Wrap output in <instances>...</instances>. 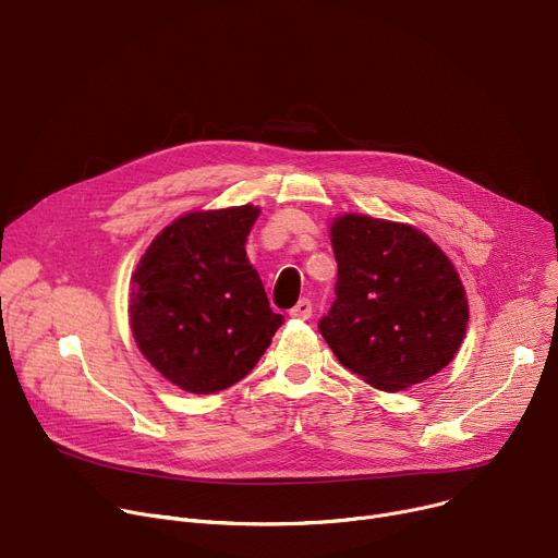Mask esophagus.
I'll list each match as a JSON object with an SVG mask.
<instances>
[{
    "label": "esophagus",
    "instance_id": "obj_1",
    "mask_svg": "<svg viewBox=\"0 0 558 558\" xmlns=\"http://www.w3.org/2000/svg\"><path fill=\"white\" fill-rule=\"evenodd\" d=\"M289 316L291 318H298V320H307V318H312V302L307 300V298H302L298 305L289 312Z\"/></svg>",
    "mask_w": 558,
    "mask_h": 558
}]
</instances>
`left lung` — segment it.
I'll use <instances>...</instances> for the list:
<instances>
[{
    "instance_id": "left-lung-1",
    "label": "left lung",
    "mask_w": 558,
    "mask_h": 558,
    "mask_svg": "<svg viewBox=\"0 0 558 558\" xmlns=\"http://www.w3.org/2000/svg\"><path fill=\"white\" fill-rule=\"evenodd\" d=\"M336 300L318 329L367 385L400 391L451 363L470 320L459 271L412 225L344 214L329 229Z\"/></svg>"
}]
</instances>
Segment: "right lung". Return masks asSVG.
I'll list each match as a JSON object with an SVG mask.
<instances>
[{
  "label": "right lung",
  "mask_w": 558,
  "mask_h": 558,
  "mask_svg": "<svg viewBox=\"0 0 558 558\" xmlns=\"http://www.w3.org/2000/svg\"><path fill=\"white\" fill-rule=\"evenodd\" d=\"M258 216L253 205L184 214L154 238L133 271L137 349L189 393L242 380L282 325L244 248Z\"/></svg>",
  "instance_id": "add662e5"
}]
</instances>
